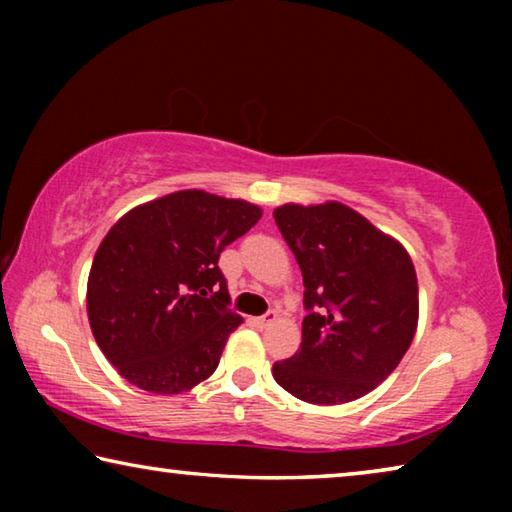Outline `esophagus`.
Listing matches in <instances>:
<instances>
[{
  "instance_id": "34e87169",
  "label": "esophagus",
  "mask_w": 512,
  "mask_h": 512,
  "mask_svg": "<svg viewBox=\"0 0 512 512\" xmlns=\"http://www.w3.org/2000/svg\"><path fill=\"white\" fill-rule=\"evenodd\" d=\"M275 320H277V314H275V311H268V314L255 318V325H257V327H268V325H273Z\"/></svg>"
}]
</instances>
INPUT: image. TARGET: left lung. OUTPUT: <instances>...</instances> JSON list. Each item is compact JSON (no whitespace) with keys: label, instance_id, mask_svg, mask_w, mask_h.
Wrapping results in <instances>:
<instances>
[{"label":"left lung","instance_id":"obj_1","mask_svg":"<svg viewBox=\"0 0 512 512\" xmlns=\"http://www.w3.org/2000/svg\"><path fill=\"white\" fill-rule=\"evenodd\" d=\"M275 223L305 282L300 350L273 377L309 404H345L377 388L418 329V277L400 241L339 201L287 203Z\"/></svg>","mask_w":512,"mask_h":512}]
</instances>
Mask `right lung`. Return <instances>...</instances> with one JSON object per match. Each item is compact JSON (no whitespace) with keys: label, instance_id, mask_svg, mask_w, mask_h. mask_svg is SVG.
<instances>
[{"label":"right lung","instance_id":"1","mask_svg":"<svg viewBox=\"0 0 512 512\" xmlns=\"http://www.w3.org/2000/svg\"><path fill=\"white\" fill-rule=\"evenodd\" d=\"M262 219V207L203 189L142 203L112 225L88 277L94 341L133 386L192 391L212 375L244 318L228 309L221 250Z\"/></svg>","mask_w":512,"mask_h":512}]
</instances>
